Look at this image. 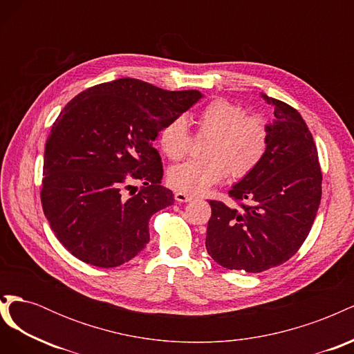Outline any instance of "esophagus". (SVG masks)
Wrapping results in <instances>:
<instances>
[{"mask_svg":"<svg viewBox=\"0 0 354 354\" xmlns=\"http://www.w3.org/2000/svg\"><path fill=\"white\" fill-rule=\"evenodd\" d=\"M174 198H176V201L177 202H190L192 199H194V196H190V195H186V194H181V192H177V194L174 195Z\"/></svg>","mask_w":354,"mask_h":354,"instance_id":"obj_1","label":"esophagus"}]
</instances>
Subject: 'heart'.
I'll list each match as a JSON object with an SVG mask.
<instances>
[{"label":"heart","mask_w":354,"mask_h":354,"mask_svg":"<svg viewBox=\"0 0 354 354\" xmlns=\"http://www.w3.org/2000/svg\"><path fill=\"white\" fill-rule=\"evenodd\" d=\"M196 136H208L202 147V160H187L168 169L171 189L186 195H203L229 176L239 180L263 160L269 147V125L261 116L248 115L243 106L226 99L207 103L196 113ZM159 146L171 159L183 158L190 147L187 121L171 120L159 133Z\"/></svg>","instance_id":"heart-1"}]
</instances>
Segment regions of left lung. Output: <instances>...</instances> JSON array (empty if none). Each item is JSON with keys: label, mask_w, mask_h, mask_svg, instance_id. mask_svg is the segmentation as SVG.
<instances>
[{"label": "left lung", "mask_w": 354, "mask_h": 354, "mask_svg": "<svg viewBox=\"0 0 354 354\" xmlns=\"http://www.w3.org/2000/svg\"><path fill=\"white\" fill-rule=\"evenodd\" d=\"M261 97L274 109L269 147L259 167L229 190L239 208L209 201L205 239L214 261L250 273L291 259L308 236L322 198V171L307 124L292 106Z\"/></svg>", "instance_id": "1"}]
</instances>
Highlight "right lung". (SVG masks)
<instances>
[{
	"instance_id": "1",
	"label": "right lung",
	"mask_w": 354,
	"mask_h": 354,
	"mask_svg": "<svg viewBox=\"0 0 354 354\" xmlns=\"http://www.w3.org/2000/svg\"><path fill=\"white\" fill-rule=\"evenodd\" d=\"M201 97L196 90L167 91L121 78L65 106L46 143L41 203L72 255L108 269L145 250L149 220L174 203L173 192L160 186L164 169L152 143ZM134 180L141 190L127 194Z\"/></svg>"
}]
</instances>
